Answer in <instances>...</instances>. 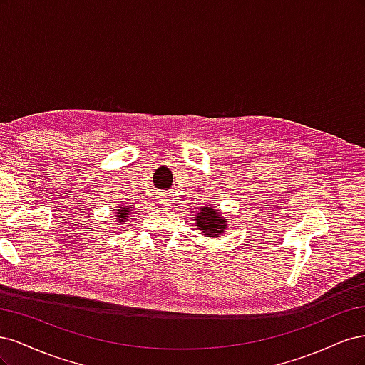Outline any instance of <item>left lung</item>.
Here are the masks:
<instances>
[{
  "mask_svg": "<svg viewBox=\"0 0 365 365\" xmlns=\"http://www.w3.org/2000/svg\"><path fill=\"white\" fill-rule=\"evenodd\" d=\"M196 225L207 237H217L225 233L227 220L215 207H202L196 215Z\"/></svg>",
  "mask_w": 365,
  "mask_h": 365,
  "instance_id": "8db88e82",
  "label": "left lung"
}]
</instances>
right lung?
I'll return each instance as SVG.
<instances>
[{
	"label": "right lung",
	"mask_w": 365,
	"mask_h": 365,
	"mask_svg": "<svg viewBox=\"0 0 365 365\" xmlns=\"http://www.w3.org/2000/svg\"><path fill=\"white\" fill-rule=\"evenodd\" d=\"M132 208H134V207H121V205H120V207L115 210V220L118 222V225L126 222V219H128L129 215L132 213Z\"/></svg>",
	"instance_id": "1"
}]
</instances>
